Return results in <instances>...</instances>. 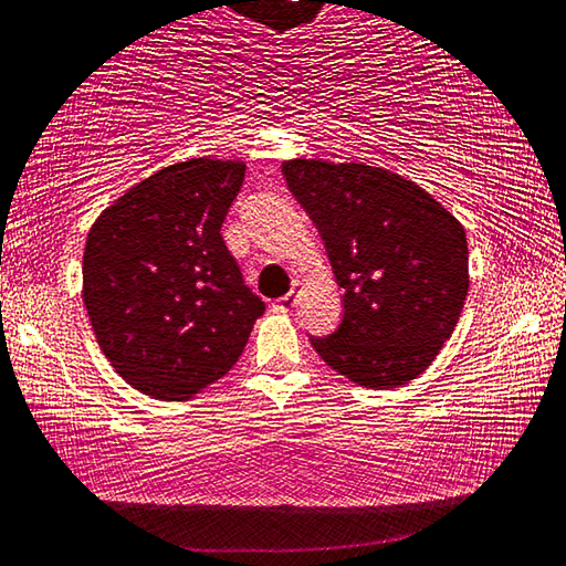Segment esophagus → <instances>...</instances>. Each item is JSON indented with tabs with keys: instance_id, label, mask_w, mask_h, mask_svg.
<instances>
[{
	"instance_id": "1",
	"label": "esophagus",
	"mask_w": 566,
	"mask_h": 566,
	"mask_svg": "<svg viewBox=\"0 0 566 566\" xmlns=\"http://www.w3.org/2000/svg\"><path fill=\"white\" fill-rule=\"evenodd\" d=\"M294 304H297V286H294L292 292H286L284 297L276 300V307H280V310H292Z\"/></svg>"
}]
</instances>
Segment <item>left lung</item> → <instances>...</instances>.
Returning <instances> with one entry per match:
<instances>
[{"label": "left lung", "instance_id": "1", "mask_svg": "<svg viewBox=\"0 0 566 566\" xmlns=\"http://www.w3.org/2000/svg\"><path fill=\"white\" fill-rule=\"evenodd\" d=\"M284 181L325 241L343 319L310 337L332 370L388 390L418 378L453 335L469 294L465 231L390 170L284 160Z\"/></svg>", "mask_w": 566, "mask_h": 566}]
</instances>
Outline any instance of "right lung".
I'll list each match as a JSON object with an SVG mask.
<instances>
[{
    "label": "right lung",
    "mask_w": 566,
    "mask_h": 566,
    "mask_svg": "<svg viewBox=\"0 0 566 566\" xmlns=\"http://www.w3.org/2000/svg\"><path fill=\"white\" fill-rule=\"evenodd\" d=\"M244 174L239 160L168 166L90 229L83 300L95 337L150 398L186 400L223 378L264 315L221 237Z\"/></svg>",
    "instance_id": "1"
}]
</instances>
